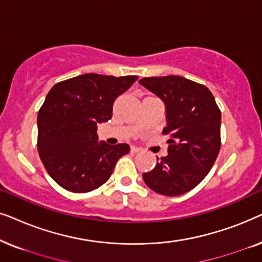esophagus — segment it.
Here are the masks:
<instances>
[{"label":"esophagus","instance_id":"1","mask_svg":"<svg viewBox=\"0 0 262 262\" xmlns=\"http://www.w3.org/2000/svg\"><path fill=\"white\" fill-rule=\"evenodd\" d=\"M141 148H138V146H131V152H139L141 151Z\"/></svg>","mask_w":262,"mask_h":262}]
</instances>
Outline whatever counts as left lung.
I'll list each match as a JSON object with an SVG mask.
<instances>
[{"label": "left lung", "mask_w": 262, "mask_h": 262, "mask_svg": "<svg viewBox=\"0 0 262 262\" xmlns=\"http://www.w3.org/2000/svg\"><path fill=\"white\" fill-rule=\"evenodd\" d=\"M166 106L168 155L143 174L152 191L167 196L187 193L199 185L221 149V111L204 84L177 75L139 81Z\"/></svg>", "instance_id": "8db88e82"}]
</instances>
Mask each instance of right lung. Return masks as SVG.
<instances>
[{"label":"right lung","instance_id":"obj_1","mask_svg":"<svg viewBox=\"0 0 262 262\" xmlns=\"http://www.w3.org/2000/svg\"><path fill=\"white\" fill-rule=\"evenodd\" d=\"M137 76L84 74L62 81L48 93L38 112V152L50 177L67 191L87 193L113 173L130 151L125 143L98 142V124L112 118L113 103Z\"/></svg>","mask_w":262,"mask_h":262}]
</instances>
